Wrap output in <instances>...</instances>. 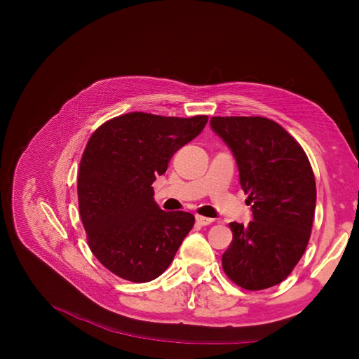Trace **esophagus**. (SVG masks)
I'll use <instances>...</instances> for the list:
<instances>
[{
    "label": "esophagus",
    "mask_w": 359,
    "mask_h": 359,
    "mask_svg": "<svg viewBox=\"0 0 359 359\" xmlns=\"http://www.w3.org/2000/svg\"><path fill=\"white\" fill-rule=\"evenodd\" d=\"M196 222L199 225H210L214 222L212 218H208V217H202V215H196Z\"/></svg>",
    "instance_id": "esophagus-1"
}]
</instances>
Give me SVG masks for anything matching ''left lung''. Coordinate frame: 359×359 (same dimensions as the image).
<instances>
[{"label": "left lung", "instance_id": "1", "mask_svg": "<svg viewBox=\"0 0 359 359\" xmlns=\"http://www.w3.org/2000/svg\"><path fill=\"white\" fill-rule=\"evenodd\" d=\"M227 144L253 219L230 222L233 241L222 268L241 288L265 290L284 280L304 255L316 210V180L304 149L276 122L259 116L211 118Z\"/></svg>", "mask_w": 359, "mask_h": 359}]
</instances>
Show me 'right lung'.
I'll list each match as a JSON object with an SVG mask.
<instances>
[{"label":"right lung","instance_id":"obj_1","mask_svg":"<svg viewBox=\"0 0 359 359\" xmlns=\"http://www.w3.org/2000/svg\"><path fill=\"white\" fill-rule=\"evenodd\" d=\"M206 122L208 116L134 111L110 119L91 135L80 163L79 206L88 246L110 272L148 282L172 263L195 217L164 212L154 202L153 183Z\"/></svg>","mask_w":359,"mask_h":359}]
</instances>
